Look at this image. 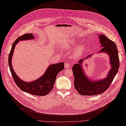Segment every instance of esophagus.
Wrapping results in <instances>:
<instances>
[{
	"label": "esophagus",
	"instance_id": "esophagus-1",
	"mask_svg": "<svg viewBox=\"0 0 126 126\" xmlns=\"http://www.w3.org/2000/svg\"><path fill=\"white\" fill-rule=\"evenodd\" d=\"M70 63H66L64 64V67L65 68H70Z\"/></svg>",
	"mask_w": 126,
	"mask_h": 126
}]
</instances>
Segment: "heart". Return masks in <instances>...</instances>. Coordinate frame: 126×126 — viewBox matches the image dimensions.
Instances as JSON below:
<instances>
[{
	"mask_svg": "<svg viewBox=\"0 0 126 126\" xmlns=\"http://www.w3.org/2000/svg\"><path fill=\"white\" fill-rule=\"evenodd\" d=\"M69 44H67L64 46V47H69ZM85 49V46L84 45H80L79 46H78L77 47V48L75 49V53L76 54H81V53H82V52L84 51Z\"/></svg>",
	"mask_w": 126,
	"mask_h": 126,
	"instance_id": "1",
	"label": "heart"
}]
</instances>
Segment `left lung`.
<instances>
[{"label":"left lung","mask_w":126,"mask_h":126,"mask_svg":"<svg viewBox=\"0 0 126 126\" xmlns=\"http://www.w3.org/2000/svg\"><path fill=\"white\" fill-rule=\"evenodd\" d=\"M102 49L100 52H106L110 56L111 69L107 77L102 79L93 81L85 75L82 68L84 59L79 61V63L73 65L72 71L74 76V87L78 93L83 95H93L102 94L106 91L112 82L119 67V59L117 47L115 43L103 34L99 36ZM91 54L87 58H90Z\"/></svg>","instance_id":"8db88e82"}]
</instances>
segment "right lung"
Instances as JSON below:
<instances>
[{
	"label": "right lung",
	"instance_id": "obj_1",
	"mask_svg": "<svg viewBox=\"0 0 126 126\" xmlns=\"http://www.w3.org/2000/svg\"><path fill=\"white\" fill-rule=\"evenodd\" d=\"M32 33L25 34L19 37L14 42L8 58V63L12 77L18 87L24 92L30 94L39 96L47 94L54 87L56 77L59 72L64 69V63L62 62L49 66L45 74L38 79L32 82H25L19 78L15 72L12 64V59L16 45L21 40L34 39Z\"/></svg>",
	"mask_w": 126,
	"mask_h": 126
}]
</instances>
